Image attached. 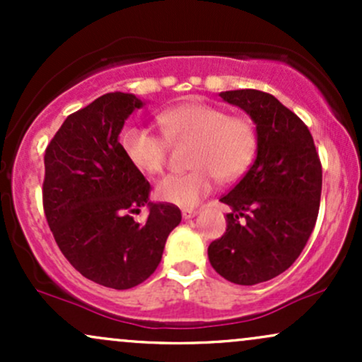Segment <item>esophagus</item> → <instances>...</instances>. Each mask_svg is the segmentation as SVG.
<instances>
[{"mask_svg": "<svg viewBox=\"0 0 362 362\" xmlns=\"http://www.w3.org/2000/svg\"><path fill=\"white\" fill-rule=\"evenodd\" d=\"M195 214H197V211L195 209H189V207L182 209V216H184V219H192Z\"/></svg>", "mask_w": 362, "mask_h": 362, "instance_id": "obj_1", "label": "esophagus"}]
</instances>
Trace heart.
<instances>
[{
    "label": "heart",
    "instance_id": "b5f03b06",
    "mask_svg": "<svg viewBox=\"0 0 362 362\" xmlns=\"http://www.w3.org/2000/svg\"><path fill=\"white\" fill-rule=\"evenodd\" d=\"M158 124L163 136L146 127L131 126L120 134V149L129 163L144 175L165 168L170 143H192L189 165L192 170L167 175L156 184V197L178 207L197 206L214 189L216 177L231 182L242 177L257 155L259 136L247 117L230 115L207 103H184L161 112Z\"/></svg>",
    "mask_w": 362,
    "mask_h": 362
}]
</instances>
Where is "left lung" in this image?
Segmentation results:
<instances>
[{
  "instance_id": "1",
  "label": "left lung",
  "mask_w": 362,
  "mask_h": 362,
  "mask_svg": "<svg viewBox=\"0 0 362 362\" xmlns=\"http://www.w3.org/2000/svg\"><path fill=\"white\" fill-rule=\"evenodd\" d=\"M250 115L259 136L253 165L219 201L231 207L226 233L207 248L224 279L253 286L293 265L317 223L322 165L308 127L271 93L221 91Z\"/></svg>"
}]
</instances>
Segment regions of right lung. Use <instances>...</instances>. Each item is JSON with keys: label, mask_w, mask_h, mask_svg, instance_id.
I'll list each match as a JSON object with an SVG mask.
<instances>
[{"label": "right lung", "mask_w": 362, "mask_h": 362, "mask_svg": "<svg viewBox=\"0 0 362 362\" xmlns=\"http://www.w3.org/2000/svg\"><path fill=\"white\" fill-rule=\"evenodd\" d=\"M144 105L114 91L68 115L47 149L44 213L54 240L86 279L129 289L156 271L170 231L182 214L173 204L149 202L151 185L120 149L124 122ZM148 205L146 223L132 219Z\"/></svg>", "instance_id": "1"}]
</instances>
